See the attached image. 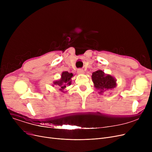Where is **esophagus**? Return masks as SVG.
<instances>
[{
  "label": "esophagus",
  "mask_w": 152,
  "mask_h": 152,
  "mask_svg": "<svg viewBox=\"0 0 152 152\" xmlns=\"http://www.w3.org/2000/svg\"><path fill=\"white\" fill-rule=\"evenodd\" d=\"M77 71V73H79V74H83V73H84V70H83V69H81V68H79V69H78Z\"/></svg>",
  "instance_id": "34e87169"
}]
</instances>
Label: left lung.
<instances>
[{"mask_svg": "<svg viewBox=\"0 0 152 152\" xmlns=\"http://www.w3.org/2000/svg\"><path fill=\"white\" fill-rule=\"evenodd\" d=\"M92 79L95 88L100 91V93L104 90L113 89L116 86L115 79L110 75H105L102 70L94 72Z\"/></svg>", "mask_w": 152, "mask_h": 152, "instance_id": "obj_1", "label": "left lung"}]
</instances>
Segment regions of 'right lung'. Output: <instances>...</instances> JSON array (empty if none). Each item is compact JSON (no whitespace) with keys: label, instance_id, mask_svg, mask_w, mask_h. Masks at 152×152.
I'll return each mask as SVG.
<instances>
[{"label":"right lung","instance_id":"add662e5","mask_svg":"<svg viewBox=\"0 0 152 152\" xmlns=\"http://www.w3.org/2000/svg\"><path fill=\"white\" fill-rule=\"evenodd\" d=\"M73 76L72 73H69L67 71H64L61 74V78L59 81L54 82V84L58 85L60 87V91H63L65 88L66 86L70 85L71 84V79Z\"/></svg>","mask_w":152,"mask_h":152}]
</instances>
